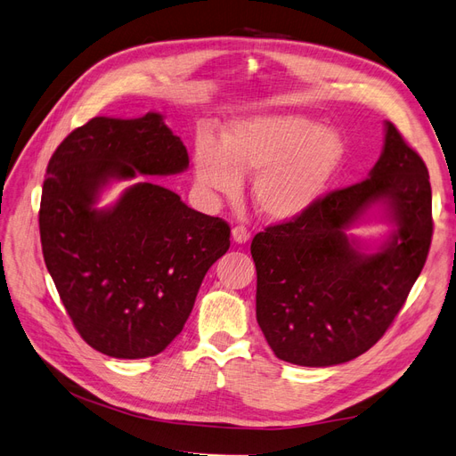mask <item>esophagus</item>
<instances>
[{
    "label": "esophagus",
    "instance_id": "esophagus-1",
    "mask_svg": "<svg viewBox=\"0 0 456 456\" xmlns=\"http://www.w3.org/2000/svg\"><path fill=\"white\" fill-rule=\"evenodd\" d=\"M232 238L236 243H247L251 240V233L243 226H236V228H232Z\"/></svg>",
    "mask_w": 456,
    "mask_h": 456
}]
</instances>
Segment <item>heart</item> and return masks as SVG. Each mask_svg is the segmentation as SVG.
<instances>
[{
  "instance_id": "obj_1",
  "label": "heart",
  "mask_w": 456,
  "mask_h": 456,
  "mask_svg": "<svg viewBox=\"0 0 456 456\" xmlns=\"http://www.w3.org/2000/svg\"><path fill=\"white\" fill-rule=\"evenodd\" d=\"M344 142L333 129L297 114H262L232 123L220 144L201 136L196 178L201 188L233 194L243 173H255L251 198L273 223L308 213L338 173Z\"/></svg>"
}]
</instances>
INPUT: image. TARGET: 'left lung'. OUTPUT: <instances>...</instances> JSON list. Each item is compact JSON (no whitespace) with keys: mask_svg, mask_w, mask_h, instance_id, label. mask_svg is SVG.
Listing matches in <instances>:
<instances>
[{"mask_svg":"<svg viewBox=\"0 0 456 456\" xmlns=\"http://www.w3.org/2000/svg\"><path fill=\"white\" fill-rule=\"evenodd\" d=\"M375 204L396 230L377 254H363L346 230ZM432 230L430 175L386 121L382 154L365 181L253 238L256 322L273 354L330 367L375 346L424 268Z\"/></svg>","mask_w":456,"mask_h":456,"instance_id":"left-lung-1","label":"left lung"}]
</instances>
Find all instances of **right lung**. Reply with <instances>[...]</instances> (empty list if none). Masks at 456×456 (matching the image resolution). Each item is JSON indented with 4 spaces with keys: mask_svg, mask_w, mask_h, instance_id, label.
I'll return each instance as SVG.
<instances>
[{
    "mask_svg": "<svg viewBox=\"0 0 456 456\" xmlns=\"http://www.w3.org/2000/svg\"><path fill=\"white\" fill-rule=\"evenodd\" d=\"M181 136L148 112L93 118L47 165L39 236L45 266L91 348L119 360L163 352L181 333L200 285L230 247L223 218L190 209L151 176L183 173ZM144 175L108 210L94 207L112 180Z\"/></svg>",
    "mask_w": 456,
    "mask_h": 456,
    "instance_id": "right-lung-1",
    "label": "right lung"
}]
</instances>
